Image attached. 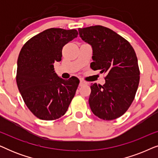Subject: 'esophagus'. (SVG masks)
Segmentation results:
<instances>
[{"label": "esophagus", "mask_w": 158, "mask_h": 158, "mask_svg": "<svg viewBox=\"0 0 158 158\" xmlns=\"http://www.w3.org/2000/svg\"><path fill=\"white\" fill-rule=\"evenodd\" d=\"M88 83L86 81H84V80H81V81H80V85L81 86H83L84 85H87Z\"/></svg>", "instance_id": "1"}]
</instances>
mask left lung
I'll return each mask as SVG.
<instances>
[{"instance_id": "1", "label": "left lung", "mask_w": 158, "mask_h": 158, "mask_svg": "<svg viewBox=\"0 0 158 158\" xmlns=\"http://www.w3.org/2000/svg\"><path fill=\"white\" fill-rule=\"evenodd\" d=\"M78 31L82 40L92 46L90 68L106 75L104 85H90V109L101 119H116L128 110L139 85L135 49L122 36L102 26L80 28Z\"/></svg>"}]
</instances>
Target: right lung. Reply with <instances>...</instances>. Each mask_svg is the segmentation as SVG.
I'll list each match as a JSON object with an SVG mask.
<instances>
[{"mask_svg":"<svg viewBox=\"0 0 158 158\" xmlns=\"http://www.w3.org/2000/svg\"><path fill=\"white\" fill-rule=\"evenodd\" d=\"M76 29L51 28L28 40L17 61L16 83L32 114L42 120L57 119L68 111L80 81L60 77L53 64L62 60L67 43L77 37Z\"/></svg>","mask_w":158,"mask_h":158,"instance_id":"right-lung-1","label":"right lung"}]
</instances>
